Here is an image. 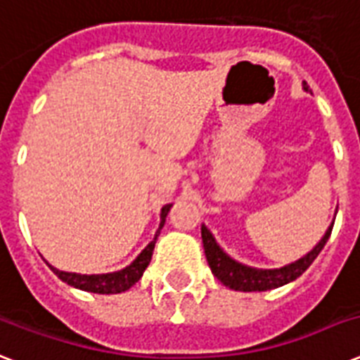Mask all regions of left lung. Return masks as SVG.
<instances>
[{"instance_id":"left-lung-1","label":"left lung","mask_w":360,"mask_h":360,"mask_svg":"<svg viewBox=\"0 0 360 360\" xmlns=\"http://www.w3.org/2000/svg\"><path fill=\"white\" fill-rule=\"evenodd\" d=\"M302 89L310 93V87L307 86V82H302ZM335 220L330 222V226L325 231V236L319 239V243L314 246L312 250L304 254L302 257L295 259V262L288 263L284 267L276 269H257L245 265V263L237 262L230 254H226L224 248L217 243L214 236L207 230V226L202 224V240L203 250H205V257H207L211 273L230 290L236 291H267L285 285L297 280L304 271H307L312 262L318 257V254L323 250V246L327 245V240L330 237Z\"/></svg>"}]
</instances>
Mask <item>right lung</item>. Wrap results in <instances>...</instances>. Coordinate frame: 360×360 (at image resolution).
<instances>
[{
    "instance_id": "add662e5",
    "label": "right lung",
    "mask_w": 360,
    "mask_h": 360,
    "mask_svg": "<svg viewBox=\"0 0 360 360\" xmlns=\"http://www.w3.org/2000/svg\"><path fill=\"white\" fill-rule=\"evenodd\" d=\"M169 209H172V203H166L162 209H160V224H158V230L153 237V240L143 248V250L136 256V259L127 267L120 269V271H114V273H103V274H82V273H69V271H59L53 265L48 263V267L52 269L53 274L58 276L59 280H63L65 284L72 285L76 290L82 291H91V293H101V295H114V293H123L129 288L138 282L141 278V274L147 269L149 262H151L153 250H155V243L158 239V233L162 230L164 222H166V217H168Z\"/></svg>"
}]
</instances>
